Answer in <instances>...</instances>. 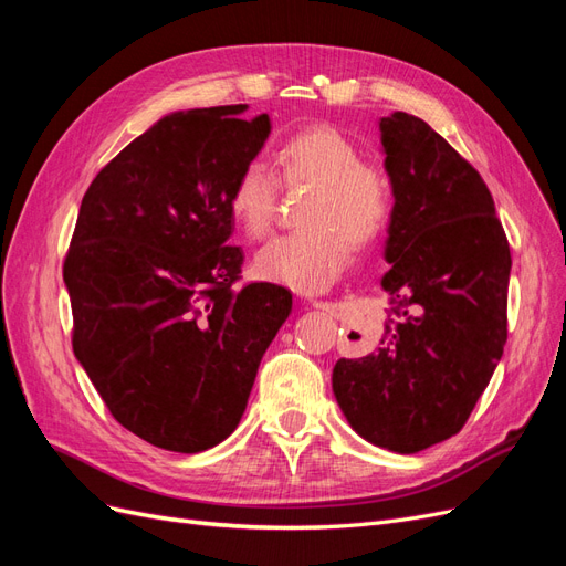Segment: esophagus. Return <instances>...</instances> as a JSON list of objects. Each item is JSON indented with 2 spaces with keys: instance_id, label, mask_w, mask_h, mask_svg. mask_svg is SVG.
Segmentation results:
<instances>
[{
  "instance_id": "34e87169",
  "label": "esophagus",
  "mask_w": 566,
  "mask_h": 566,
  "mask_svg": "<svg viewBox=\"0 0 566 566\" xmlns=\"http://www.w3.org/2000/svg\"><path fill=\"white\" fill-rule=\"evenodd\" d=\"M310 304L314 306V310H331V304L323 302V300H310Z\"/></svg>"
}]
</instances>
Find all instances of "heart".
I'll list each match as a JSON object with an SVG mask.
<instances>
[{
    "mask_svg": "<svg viewBox=\"0 0 566 566\" xmlns=\"http://www.w3.org/2000/svg\"><path fill=\"white\" fill-rule=\"evenodd\" d=\"M271 169L248 163L229 191V212L250 241H264L276 224L279 191L312 188L300 210L306 227L266 245L254 269L266 281L321 293L347 269L352 248H366L387 227L394 184L385 167L364 163L361 150L328 125L300 129L271 153Z\"/></svg>",
    "mask_w": 566,
    "mask_h": 566,
    "instance_id": "obj_1",
    "label": "heart"
}]
</instances>
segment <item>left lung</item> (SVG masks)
<instances>
[{
	"label": "left lung",
	"instance_id": "left-lung-1",
	"mask_svg": "<svg viewBox=\"0 0 566 566\" xmlns=\"http://www.w3.org/2000/svg\"><path fill=\"white\" fill-rule=\"evenodd\" d=\"M394 210L380 347L339 358L333 391L375 447L418 453L462 430L507 339L510 245L484 179L424 119H380Z\"/></svg>",
	"mask_w": 566,
	"mask_h": 566
}]
</instances>
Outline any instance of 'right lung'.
<instances>
[{"label":"right lung","instance_id":"1","mask_svg":"<svg viewBox=\"0 0 566 566\" xmlns=\"http://www.w3.org/2000/svg\"><path fill=\"white\" fill-rule=\"evenodd\" d=\"M245 106L172 113L101 169L63 262L73 352L111 416L153 447L198 453L241 422L256 368L293 310L238 285L229 191L271 132Z\"/></svg>","mask_w":566,"mask_h":566}]
</instances>
